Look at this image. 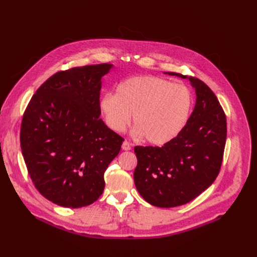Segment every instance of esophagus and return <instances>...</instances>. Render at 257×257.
I'll list each match as a JSON object with an SVG mask.
<instances>
[{"label":"esophagus","mask_w":257,"mask_h":257,"mask_svg":"<svg viewBox=\"0 0 257 257\" xmlns=\"http://www.w3.org/2000/svg\"><path fill=\"white\" fill-rule=\"evenodd\" d=\"M132 148H131V144L125 140L123 141V143H122V150L123 151H130Z\"/></svg>","instance_id":"1"}]
</instances>
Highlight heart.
Returning <instances> with one entry per match:
<instances>
[{
  "label": "heart",
  "mask_w": 257,
  "mask_h": 257,
  "mask_svg": "<svg viewBox=\"0 0 257 257\" xmlns=\"http://www.w3.org/2000/svg\"><path fill=\"white\" fill-rule=\"evenodd\" d=\"M194 103L187 85L143 75L120 82L116 95L106 93L99 99V111L106 126L116 133L125 128L133 116V134L144 136L154 145L173 141L187 124Z\"/></svg>",
  "instance_id": "obj_1"
}]
</instances>
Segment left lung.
Masks as SVG:
<instances>
[{"label": "left lung", "instance_id": "8db88e82", "mask_svg": "<svg viewBox=\"0 0 257 257\" xmlns=\"http://www.w3.org/2000/svg\"><path fill=\"white\" fill-rule=\"evenodd\" d=\"M165 74L188 78L195 90V105L187 124L162 148L136 146L138 164L134 181L141 197L152 205L170 208L200 195L221 169L227 136L223 108L210 88L195 77L180 73Z\"/></svg>", "mask_w": 257, "mask_h": 257}]
</instances>
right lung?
Masks as SVG:
<instances>
[{
    "mask_svg": "<svg viewBox=\"0 0 257 257\" xmlns=\"http://www.w3.org/2000/svg\"><path fill=\"white\" fill-rule=\"evenodd\" d=\"M100 64L59 71L48 78L24 113L21 149L35 188L52 203L80 208L98 200L104 172L124 139L99 118Z\"/></svg>",
    "mask_w": 257,
    "mask_h": 257,
    "instance_id": "right-lung-1",
    "label": "right lung"
}]
</instances>
